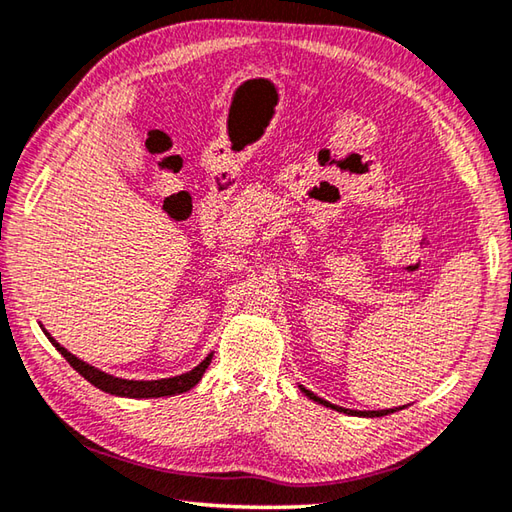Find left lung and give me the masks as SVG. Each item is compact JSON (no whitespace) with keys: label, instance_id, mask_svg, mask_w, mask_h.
<instances>
[{"label":"left lung","instance_id":"left-lung-1","mask_svg":"<svg viewBox=\"0 0 512 512\" xmlns=\"http://www.w3.org/2000/svg\"><path fill=\"white\" fill-rule=\"evenodd\" d=\"M299 388H302V386H299ZM302 393H306L310 399H313V402H317V404H324V406L333 408V410H339V413H346V415H357V417H384V415L393 413V410H395V408H386V410H350V408H342V406L330 404V402H326V399L313 395V393H310V390H306V388H302Z\"/></svg>","mask_w":512,"mask_h":512}]
</instances>
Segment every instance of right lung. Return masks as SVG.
I'll return each instance as SVG.
<instances>
[{"label":"right lung","instance_id":"add662e5","mask_svg":"<svg viewBox=\"0 0 512 512\" xmlns=\"http://www.w3.org/2000/svg\"><path fill=\"white\" fill-rule=\"evenodd\" d=\"M46 337L50 339V344H53L59 353L66 357V362L73 366L79 375L88 379V382L97 386L99 390H104V393L117 395V397H133V399L146 397L148 399V397H168V395L186 393V390L199 384V379H202V375L206 373L210 359H213V355H208L202 364L195 366L193 370H188V373H184V375L168 377V379H153V382H135V379H119V377H113L108 373H102L99 368L82 362V359H77L73 353H68L64 346H59L55 339L50 337V333H46Z\"/></svg>","mask_w":512,"mask_h":512}]
</instances>
